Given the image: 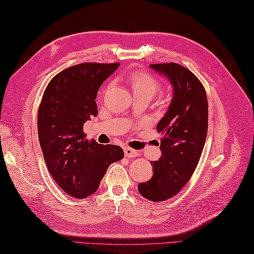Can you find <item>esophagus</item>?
Here are the masks:
<instances>
[{"label": "esophagus", "instance_id": "34e87169", "mask_svg": "<svg viewBox=\"0 0 254 254\" xmlns=\"http://www.w3.org/2000/svg\"><path fill=\"white\" fill-rule=\"evenodd\" d=\"M123 150H124V155H126V157L133 158V157H135V156H137V152H136L135 149H133V148L124 147Z\"/></svg>", "mask_w": 254, "mask_h": 254}]
</instances>
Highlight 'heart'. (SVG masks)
Here are the masks:
<instances>
[{
  "instance_id": "obj_1",
  "label": "heart",
  "mask_w": 254,
  "mask_h": 254,
  "mask_svg": "<svg viewBox=\"0 0 254 254\" xmlns=\"http://www.w3.org/2000/svg\"><path fill=\"white\" fill-rule=\"evenodd\" d=\"M134 95H146L152 98L159 89V84L152 75L148 73L136 72L128 76Z\"/></svg>"
}]
</instances>
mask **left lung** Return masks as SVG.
<instances>
[{
	"label": "left lung",
	"instance_id": "1",
	"mask_svg": "<svg viewBox=\"0 0 254 254\" xmlns=\"http://www.w3.org/2000/svg\"><path fill=\"white\" fill-rule=\"evenodd\" d=\"M149 67L172 86L168 110L156 127L161 134V156L150 163L152 179L138 185L142 196L160 202L176 195L196 168L207 134V97L198 78L180 64H150Z\"/></svg>",
	"mask_w": 254,
	"mask_h": 254
}]
</instances>
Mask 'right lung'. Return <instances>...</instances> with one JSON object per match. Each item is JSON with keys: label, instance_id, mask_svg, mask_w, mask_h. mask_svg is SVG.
Returning <instances> with one entry per match:
<instances>
[{"label": "right lung", "instance_id": "1", "mask_svg": "<svg viewBox=\"0 0 254 254\" xmlns=\"http://www.w3.org/2000/svg\"><path fill=\"white\" fill-rule=\"evenodd\" d=\"M120 63H82L53 77L38 111V136L47 168L68 195L85 198L97 191L112 163L123 158L117 145L85 138L84 123L96 117L101 84Z\"/></svg>", "mask_w": 254, "mask_h": 254}]
</instances>
